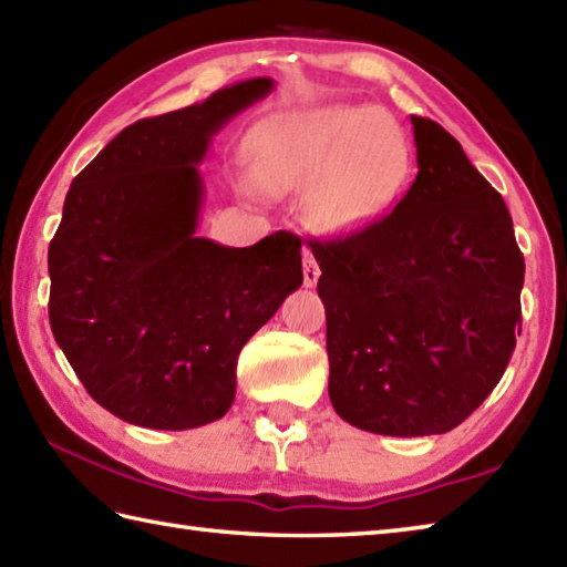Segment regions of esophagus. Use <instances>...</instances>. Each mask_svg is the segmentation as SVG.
<instances>
[{"instance_id":"esophagus-1","label":"esophagus","mask_w":567,"mask_h":567,"mask_svg":"<svg viewBox=\"0 0 567 567\" xmlns=\"http://www.w3.org/2000/svg\"><path fill=\"white\" fill-rule=\"evenodd\" d=\"M319 262L315 260L309 250H305V287H315L319 282Z\"/></svg>"}]
</instances>
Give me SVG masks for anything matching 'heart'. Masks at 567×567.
Instances as JSON below:
<instances>
[{"mask_svg": "<svg viewBox=\"0 0 567 567\" xmlns=\"http://www.w3.org/2000/svg\"><path fill=\"white\" fill-rule=\"evenodd\" d=\"M258 175L272 195L321 187L311 207L317 226L351 231L375 219L400 192L409 153L388 116L336 106L265 138Z\"/></svg>", "mask_w": 567, "mask_h": 567, "instance_id": "b5f03b06", "label": "heart"}]
</instances>
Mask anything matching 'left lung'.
<instances>
[{
  "label": "left lung",
  "instance_id": "8db88e82",
  "mask_svg": "<svg viewBox=\"0 0 567 567\" xmlns=\"http://www.w3.org/2000/svg\"><path fill=\"white\" fill-rule=\"evenodd\" d=\"M412 126L419 173L402 202L351 236L311 240L336 414L404 439L455 429L497 388L524 287L499 192L441 124Z\"/></svg>",
  "mask_w": 567,
  "mask_h": 567
}]
</instances>
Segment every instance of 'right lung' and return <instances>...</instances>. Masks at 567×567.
Listing matches in <instances>:
<instances>
[{
	"instance_id": "1",
	"label": "right lung",
	"mask_w": 567,
	"mask_h": 567,
	"mask_svg": "<svg viewBox=\"0 0 567 567\" xmlns=\"http://www.w3.org/2000/svg\"><path fill=\"white\" fill-rule=\"evenodd\" d=\"M270 78L126 126L72 179L48 248L58 346L106 412L185 431L221 419L240 348L302 285V240L277 231L231 248L197 236V165Z\"/></svg>"
}]
</instances>
